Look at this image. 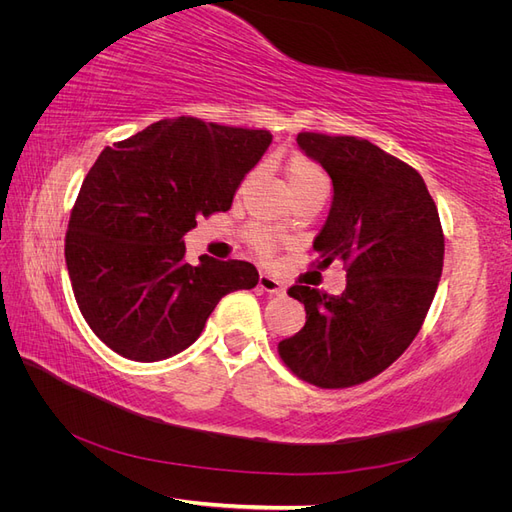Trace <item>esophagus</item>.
<instances>
[{
  "label": "esophagus",
  "instance_id": "obj_1",
  "mask_svg": "<svg viewBox=\"0 0 512 512\" xmlns=\"http://www.w3.org/2000/svg\"><path fill=\"white\" fill-rule=\"evenodd\" d=\"M258 288H260L262 292H267V294H282V292L286 290L280 280H275V277H271V275H267V273H260V277H258Z\"/></svg>",
  "mask_w": 512,
  "mask_h": 512
}]
</instances>
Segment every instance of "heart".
Masks as SVG:
<instances>
[{
  "mask_svg": "<svg viewBox=\"0 0 512 512\" xmlns=\"http://www.w3.org/2000/svg\"><path fill=\"white\" fill-rule=\"evenodd\" d=\"M286 179H288V185H290L294 198L301 194H307V192L322 190L329 185L324 170L314 160L301 156V153H294V156L286 162ZM250 243L260 254H271L275 237L265 228H254L250 232Z\"/></svg>",
  "mask_w": 512,
  "mask_h": 512,
  "instance_id": "heart-1",
  "label": "heart"
}]
</instances>
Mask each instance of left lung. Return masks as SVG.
Masks as SVG:
<instances>
[{"instance_id": "8db88e82", "label": "left lung", "mask_w": 512, "mask_h": 512, "mask_svg": "<svg viewBox=\"0 0 512 512\" xmlns=\"http://www.w3.org/2000/svg\"><path fill=\"white\" fill-rule=\"evenodd\" d=\"M307 158L327 170L331 209L314 250L322 265L342 260L346 290L292 286L305 327L280 342L284 363L322 389L378 376L421 331L444 265V235L423 177L356 136L301 132Z\"/></svg>"}]
</instances>
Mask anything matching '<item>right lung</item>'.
<instances>
[{"label":"right lung","instance_id":"add662e5","mask_svg":"<svg viewBox=\"0 0 512 512\" xmlns=\"http://www.w3.org/2000/svg\"><path fill=\"white\" fill-rule=\"evenodd\" d=\"M273 141L177 117L106 147L76 198L66 265L89 329L123 359L164 361L190 348L224 294L254 288L245 260H185V232L228 211Z\"/></svg>","mask_w":512,"mask_h":512}]
</instances>
